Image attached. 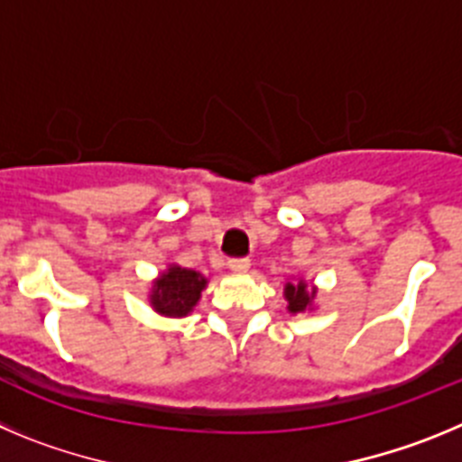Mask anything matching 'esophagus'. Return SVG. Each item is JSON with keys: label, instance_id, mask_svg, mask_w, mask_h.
<instances>
[{"label": "esophagus", "instance_id": "1", "mask_svg": "<svg viewBox=\"0 0 462 462\" xmlns=\"http://www.w3.org/2000/svg\"><path fill=\"white\" fill-rule=\"evenodd\" d=\"M228 266L236 273H245L250 268V259L247 256H234V259H228Z\"/></svg>", "mask_w": 462, "mask_h": 462}]
</instances>
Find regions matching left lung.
Segmentation results:
<instances>
[{
  "instance_id": "obj_1",
  "label": "left lung",
  "mask_w": 462,
  "mask_h": 462,
  "mask_svg": "<svg viewBox=\"0 0 462 462\" xmlns=\"http://www.w3.org/2000/svg\"><path fill=\"white\" fill-rule=\"evenodd\" d=\"M284 296H287L289 300V310L296 314V312H303L305 308H310L314 291H308L305 282H298V284H287V287H284Z\"/></svg>"
}]
</instances>
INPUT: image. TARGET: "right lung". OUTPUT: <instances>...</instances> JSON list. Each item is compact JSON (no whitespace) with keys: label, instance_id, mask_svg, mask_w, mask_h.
<instances>
[{"label":"right lung","instance_id":"right-lung-1","mask_svg":"<svg viewBox=\"0 0 462 462\" xmlns=\"http://www.w3.org/2000/svg\"><path fill=\"white\" fill-rule=\"evenodd\" d=\"M206 277L196 271H187L180 266H171L169 273L154 282L152 305L159 314L166 317H185L191 312L201 298Z\"/></svg>","mask_w":462,"mask_h":462}]
</instances>
